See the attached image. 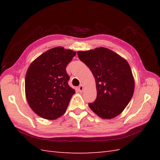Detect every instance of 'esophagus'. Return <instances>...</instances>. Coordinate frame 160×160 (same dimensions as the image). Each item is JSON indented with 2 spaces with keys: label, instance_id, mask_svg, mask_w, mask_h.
I'll return each mask as SVG.
<instances>
[{
  "label": "esophagus",
  "instance_id": "esophagus-1",
  "mask_svg": "<svg viewBox=\"0 0 160 160\" xmlns=\"http://www.w3.org/2000/svg\"><path fill=\"white\" fill-rule=\"evenodd\" d=\"M83 89H84V87H83V85H82V84H80V85L78 87V90H79L80 92H82Z\"/></svg>",
  "mask_w": 160,
  "mask_h": 160
}]
</instances>
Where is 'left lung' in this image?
<instances>
[{"label":"left lung","mask_w":160,"mask_h":160,"mask_svg":"<svg viewBox=\"0 0 160 160\" xmlns=\"http://www.w3.org/2000/svg\"><path fill=\"white\" fill-rule=\"evenodd\" d=\"M78 56L89 68L96 83V99L89 107L103 119L116 117L134 92V79L127 61L104 47L78 52Z\"/></svg>","instance_id":"8db88e82"}]
</instances>
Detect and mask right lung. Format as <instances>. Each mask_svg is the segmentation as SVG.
Here are the masks:
<instances>
[{
    "mask_svg": "<svg viewBox=\"0 0 160 160\" xmlns=\"http://www.w3.org/2000/svg\"><path fill=\"white\" fill-rule=\"evenodd\" d=\"M76 53L62 47L41 54L29 67L25 77V94L29 107L47 120H55L67 110L74 89L68 84L66 67Z\"/></svg>",
    "mask_w": 160,
    "mask_h": 160,
    "instance_id": "right-lung-1",
    "label": "right lung"
}]
</instances>
